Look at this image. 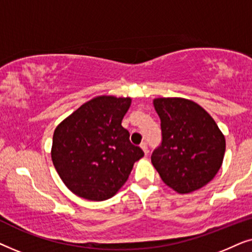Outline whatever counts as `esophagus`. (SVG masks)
I'll return each mask as SVG.
<instances>
[{"label":"esophagus","instance_id":"obj_1","mask_svg":"<svg viewBox=\"0 0 252 252\" xmlns=\"http://www.w3.org/2000/svg\"><path fill=\"white\" fill-rule=\"evenodd\" d=\"M141 148H142V150L144 151V155H148V144H147V142H142L141 143Z\"/></svg>","mask_w":252,"mask_h":252}]
</instances>
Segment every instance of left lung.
I'll return each mask as SVG.
<instances>
[{
    "label": "left lung",
    "instance_id": "left-lung-1",
    "mask_svg": "<svg viewBox=\"0 0 252 252\" xmlns=\"http://www.w3.org/2000/svg\"><path fill=\"white\" fill-rule=\"evenodd\" d=\"M161 143L151 161L168 187L180 194L202 188L218 173L226 142L211 116L186 98H156Z\"/></svg>",
    "mask_w": 252,
    "mask_h": 252
}]
</instances>
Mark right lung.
I'll return each mask as SVG.
<instances>
[{
    "instance_id": "obj_1",
    "label": "right lung",
    "mask_w": 252,
    "mask_h": 252,
    "mask_svg": "<svg viewBox=\"0 0 252 252\" xmlns=\"http://www.w3.org/2000/svg\"><path fill=\"white\" fill-rule=\"evenodd\" d=\"M130 98L98 96L55 129L51 159L66 187L89 201L111 198L144 156L129 141L122 120Z\"/></svg>"
}]
</instances>
